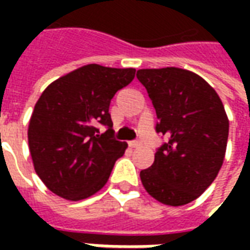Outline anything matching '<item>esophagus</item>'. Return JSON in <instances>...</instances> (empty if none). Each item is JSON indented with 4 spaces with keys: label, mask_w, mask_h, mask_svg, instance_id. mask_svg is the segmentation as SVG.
I'll return each instance as SVG.
<instances>
[{
    "label": "esophagus",
    "mask_w": 250,
    "mask_h": 250,
    "mask_svg": "<svg viewBox=\"0 0 250 250\" xmlns=\"http://www.w3.org/2000/svg\"><path fill=\"white\" fill-rule=\"evenodd\" d=\"M129 146L132 147V149H138L140 146V143L138 142V140H132V142H129Z\"/></svg>",
    "instance_id": "1"
}]
</instances>
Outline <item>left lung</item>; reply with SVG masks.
Instances as JSON below:
<instances>
[{"label": "left lung", "mask_w": 250, "mask_h": 250, "mask_svg": "<svg viewBox=\"0 0 250 250\" xmlns=\"http://www.w3.org/2000/svg\"><path fill=\"white\" fill-rule=\"evenodd\" d=\"M167 140L154 163L140 171L150 196L182 206L200 196L216 179L226 156L229 122L216 90L196 73L181 68L139 69Z\"/></svg>", "instance_id": "obj_1"}]
</instances>
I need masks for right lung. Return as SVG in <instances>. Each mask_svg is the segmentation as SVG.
Masks as SVG:
<instances>
[{
	"mask_svg": "<svg viewBox=\"0 0 250 250\" xmlns=\"http://www.w3.org/2000/svg\"><path fill=\"white\" fill-rule=\"evenodd\" d=\"M133 68L84 65L42 93L29 122V149L37 175L68 200L94 195L110 178L126 143L114 139L108 110L115 93L135 78ZM107 130L100 133V126Z\"/></svg>",
	"mask_w": 250,
	"mask_h": 250,
	"instance_id": "1",
	"label": "right lung"
}]
</instances>
